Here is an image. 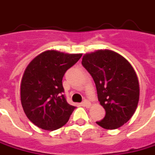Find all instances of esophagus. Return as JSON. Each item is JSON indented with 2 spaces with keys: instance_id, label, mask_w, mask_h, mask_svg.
Here are the masks:
<instances>
[{
  "instance_id": "34e87169",
  "label": "esophagus",
  "mask_w": 155,
  "mask_h": 155,
  "mask_svg": "<svg viewBox=\"0 0 155 155\" xmlns=\"http://www.w3.org/2000/svg\"><path fill=\"white\" fill-rule=\"evenodd\" d=\"M91 105V103L87 100H84L83 101V102H82V106H84L85 107H90Z\"/></svg>"
}]
</instances>
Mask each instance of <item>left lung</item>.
I'll return each instance as SVG.
<instances>
[{
  "label": "left lung",
  "mask_w": 155,
  "mask_h": 155,
  "mask_svg": "<svg viewBox=\"0 0 155 155\" xmlns=\"http://www.w3.org/2000/svg\"><path fill=\"white\" fill-rule=\"evenodd\" d=\"M82 65L92 76L106 116L96 123L105 129L123 126L134 115L139 100L135 70L125 58L111 50L85 54Z\"/></svg>",
  "instance_id": "obj_1"
}]
</instances>
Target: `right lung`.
<instances>
[{"instance_id":"right-lung-1","label":"right lung","mask_w":155,"mask_h":155,"mask_svg":"<svg viewBox=\"0 0 155 155\" xmlns=\"http://www.w3.org/2000/svg\"><path fill=\"white\" fill-rule=\"evenodd\" d=\"M82 56L48 50L26 68L21 81V102L25 114L44 130H56L69 121L75 109L67 102L62 80L67 70Z\"/></svg>"}]
</instances>
